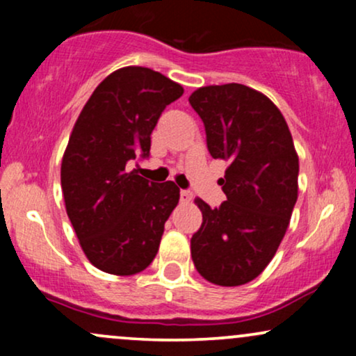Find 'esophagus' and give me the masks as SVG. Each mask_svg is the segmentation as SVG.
Wrapping results in <instances>:
<instances>
[{
	"mask_svg": "<svg viewBox=\"0 0 356 356\" xmlns=\"http://www.w3.org/2000/svg\"><path fill=\"white\" fill-rule=\"evenodd\" d=\"M181 201L182 202H191L192 201V192L189 189L181 191Z\"/></svg>",
	"mask_w": 356,
	"mask_h": 356,
	"instance_id": "1",
	"label": "esophagus"
}]
</instances>
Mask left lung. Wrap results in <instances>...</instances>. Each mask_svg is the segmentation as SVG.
Masks as SVG:
<instances>
[{
	"label": "left lung",
	"mask_w": 356,
	"mask_h": 356,
	"mask_svg": "<svg viewBox=\"0 0 356 356\" xmlns=\"http://www.w3.org/2000/svg\"><path fill=\"white\" fill-rule=\"evenodd\" d=\"M189 104L202 118L214 159L229 167L220 179L227 201L202 199V226L191 239L194 266L219 286L252 281L276 254L298 199L300 162L280 108L241 83L197 88Z\"/></svg>",
	"instance_id": "8db88e82"
}]
</instances>
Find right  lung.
<instances>
[{"mask_svg": "<svg viewBox=\"0 0 356 356\" xmlns=\"http://www.w3.org/2000/svg\"><path fill=\"white\" fill-rule=\"evenodd\" d=\"M184 88L162 73L125 67L110 73L76 118L61 161V191L80 246L110 275L144 271L179 202L172 181L149 182L127 164L149 157L150 134Z\"/></svg>", "mask_w": 356, "mask_h": 356, "instance_id": "right-lung-1", "label": "right lung"}]
</instances>
